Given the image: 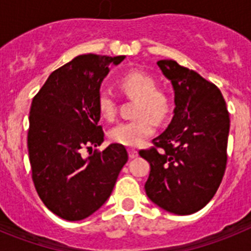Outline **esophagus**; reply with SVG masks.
<instances>
[{"instance_id":"1","label":"esophagus","mask_w":251,"mask_h":251,"mask_svg":"<svg viewBox=\"0 0 251 251\" xmlns=\"http://www.w3.org/2000/svg\"><path fill=\"white\" fill-rule=\"evenodd\" d=\"M128 154H129V158H136L138 156V152L136 150H128Z\"/></svg>"}]
</instances>
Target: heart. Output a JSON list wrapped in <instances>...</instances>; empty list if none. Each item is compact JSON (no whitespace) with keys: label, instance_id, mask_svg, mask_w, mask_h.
Listing matches in <instances>:
<instances>
[{"label":"heart","instance_id":"b5f03b06","mask_svg":"<svg viewBox=\"0 0 251 251\" xmlns=\"http://www.w3.org/2000/svg\"><path fill=\"white\" fill-rule=\"evenodd\" d=\"M119 85L127 94L138 98L136 114L132 121L121 122L109 130V138L118 145L138 147L156 132V121H163L170 113V99L157 89L156 80L141 70H130L119 80ZM98 109L101 117L113 121L117 115V99L112 90L101 89L98 95Z\"/></svg>","mask_w":251,"mask_h":251}]
</instances>
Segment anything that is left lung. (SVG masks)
Wrapping results in <instances>:
<instances>
[{"label": "left lung", "instance_id": "1", "mask_svg": "<svg viewBox=\"0 0 251 251\" xmlns=\"http://www.w3.org/2000/svg\"><path fill=\"white\" fill-rule=\"evenodd\" d=\"M157 65L174 86L175 109L154 147L139 151L151 165L146 194L166 211L190 215L210 202L223 181L229 112L219 88L200 74L175 60Z\"/></svg>", "mask_w": 251, "mask_h": 251}]
</instances>
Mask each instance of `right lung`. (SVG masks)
<instances>
[{"label": "right lung", "instance_id": "right-lung-1", "mask_svg": "<svg viewBox=\"0 0 251 251\" xmlns=\"http://www.w3.org/2000/svg\"><path fill=\"white\" fill-rule=\"evenodd\" d=\"M126 56L79 55L52 72L32 99L27 133L32 181L46 207L64 220L79 221L104 205L128 161L124 146L101 152L98 95L109 65Z\"/></svg>", "mask_w": 251, "mask_h": 251}]
</instances>
